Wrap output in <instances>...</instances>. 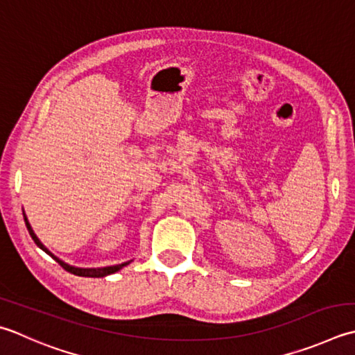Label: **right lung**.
<instances>
[{"mask_svg":"<svg viewBox=\"0 0 355 355\" xmlns=\"http://www.w3.org/2000/svg\"><path fill=\"white\" fill-rule=\"evenodd\" d=\"M23 215H24V221H26L27 231H29L32 240L35 241V245H37L40 249H43V251H44L47 255H51L52 259L58 263V265H61L62 268H64V269L67 270V272H71V274H73V275H78V277H92V279H100V277H106V275H110V274H115L116 270H120L121 268L128 266L129 263L132 261V260H129V261H124V263H121V265L104 266V268H76V266H72V265H67L66 261L60 260L57 255H53V254H52L51 251H49V249L43 245V243H41V240L37 237V234L33 232V229H32V226H31V223H29V220H27V217H26V214H24V212H23Z\"/></svg>","mask_w":355,"mask_h":355,"instance_id":"add662e5","label":"right lung"}]
</instances>
